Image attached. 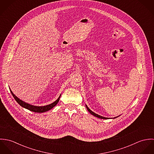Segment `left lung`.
Returning <instances> with one entry per match:
<instances>
[{"instance_id":"8db88e82","label":"left lung","mask_w":154,"mask_h":154,"mask_svg":"<svg viewBox=\"0 0 154 154\" xmlns=\"http://www.w3.org/2000/svg\"><path fill=\"white\" fill-rule=\"evenodd\" d=\"M86 107H87V110H88V111H89V112H90L91 114H92L93 116H95V117H98V118H100V119H109L108 117H104L101 116H100V115H98V114H96V113L94 112L93 111H92L91 110H90V109L88 108L87 105H86ZM116 117H114V119H115V118H116Z\"/></svg>"}]
</instances>
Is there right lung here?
I'll return each mask as SVG.
<instances>
[{"instance_id":"right-lung-1","label":"right lung","mask_w":154,"mask_h":154,"mask_svg":"<svg viewBox=\"0 0 154 154\" xmlns=\"http://www.w3.org/2000/svg\"><path fill=\"white\" fill-rule=\"evenodd\" d=\"M10 91H11V92L12 95H13L14 98L15 100H16V101H17L21 106H22V107H23V108H25V109H28V110H30V111H33V112H43L47 111H48V110L53 109V108L58 103V102H59V99H60V96H61V95H60L59 96V97L58 98V99H57L56 101H55L54 103H51V104H49V105H47V106H42V107H40V106L38 107V106H34L29 104H28V103H26L22 101V100H20L17 96H15V95L13 94L12 91L11 89H10Z\"/></svg>"}]
</instances>
